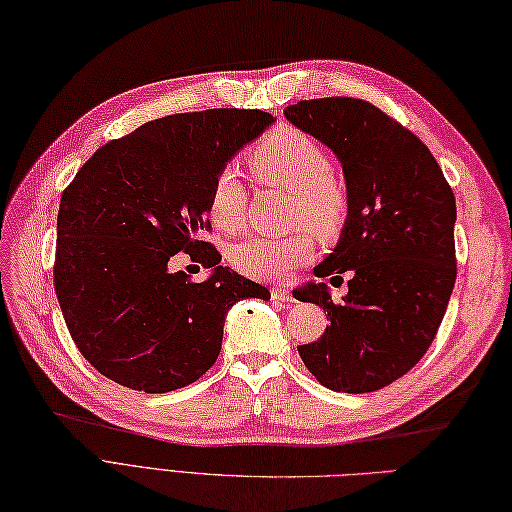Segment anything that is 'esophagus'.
Instances as JSON below:
<instances>
[{
    "label": "esophagus",
    "mask_w": 512,
    "mask_h": 512,
    "mask_svg": "<svg viewBox=\"0 0 512 512\" xmlns=\"http://www.w3.org/2000/svg\"><path fill=\"white\" fill-rule=\"evenodd\" d=\"M271 299H276V302H295L293 293L289 289H284V286H273Z\"/></svg>",
    "instance_id": "1"
}]
</instances>
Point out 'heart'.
Masks as SVG:
<instances>
[{"instance_id": "heart-1", "label": "heart", "mask_w": 512, "mask_h": 512, "mask_svg": "<svg viewBox=\"0 0 512 512\" xmlns=\"http://www.w3.org/2000/svg\"><path fill=\"white\" fill-rule=\"evenodd\" d=\"M254 176L293 193L291 219L306 223L321 239H330L350 215L347 182L330 169V156L313 136L293 126H280L258 139L247 154ZM249 193L234 167H223L210 182L208 213L223 232L243 228ZM313 254L308 232L286 236H249L230 247V263L249 278H278L306 263Z\"/></svg>"}]
</instances>
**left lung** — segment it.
Instances as JSON below:
<instances>
[{"label":"left lung","mask_w":512,"mask_h":512,"mask_svg":"<svg viewBox=\"0 0 512 512\" xmlns=\"http://www.w3.org/2000/svg\"><path fill=\"white\" fill-rule=\"evenodd\" d=\"M284 115L339 156L352 195L341 241L315 269L319 278L350 271L347 295L334 302L326 284L297 291L330 319L297 352L332 391L384 389L428 352L450 302L452 186L421 139L365 99H302Z\"/></svg>","instance_id":"1"}]
</instances>
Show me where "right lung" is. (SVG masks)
<instances>
[{"instance_id":"add662e5","label":"right lung","mask_w":512,"mask_h":512,"mask_svg":"<svg viewBox=\"0 0 512 512\" xmlns=\"http://www.w3.org/2000/svg\"><path fill=\"white\" fill-rule=\"evenodd\" d=\"M263 110L210 108L143 123L108 141L62 191L54 289L73 343L121 386L169 393L221 352L228 308L269 291L228 267L210 232L208 191L236 149L263 132ZM184 251L214 273L168 271Z\"/></svg>"}]
</instances>
